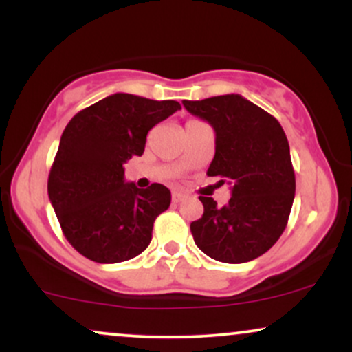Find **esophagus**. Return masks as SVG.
<instances>
[{"label": "esophagus", "instance_id": "esophagus-1", "mask_svg": "<svg viewBox=\"0 0 352 352\" xmlns=\"http://www.w3.org/2000/svg\"><path fill=\"white\" fill-rule=\"evenodd\" d=\"M185 199V193L184 192H172V201L173 204H179V201H182Z\"/></svg>", "mask_w": 352, "mask_h": 352}]
</instances>
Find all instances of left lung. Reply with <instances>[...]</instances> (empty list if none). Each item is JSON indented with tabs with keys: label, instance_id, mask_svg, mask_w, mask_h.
<instances>
[{
	"label": "left lung",
	"instance_id": "8db88e82",
	"mask_svg": "<svg viewBox=\"0 0 352 352\" xmlns=\"http://www.w3.org/2000/svg\"><path fill=\"white\" fill-rule=\"evenodd\" d=\"M184 106L215 131L207 175L232 185L223 207L212 197H199L204 215L190 223L195 245L223 263L252 261L276 243L293 207L296 180L285 131L240 94L184 100Z\"/></svg>",
	"mask_w": 352,
	"mask_h": 352
}]
</instances>
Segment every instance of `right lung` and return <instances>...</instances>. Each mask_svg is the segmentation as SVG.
I'll use <instances>...</instances> for the list:
<instances>
[{
	"label": "right lung",
	"instance_id": "add662e5",
	"mask_svg": "<svg viewBox=\"0 0 352 352\" xmlns=\"http://www.w3.org/2000/svg\"><path fill=\"white\" fill-rule=\"evenodd\" d=\"M177 100L117 94L78 112L60 135L47 193L64 236L96 263H120L152 240L170 190L125 184L124 164L142 155L148 131L179 111Z\"/></svg>",
	"mask_w": 352,
	"mask_h": 352
}]
</instances>
